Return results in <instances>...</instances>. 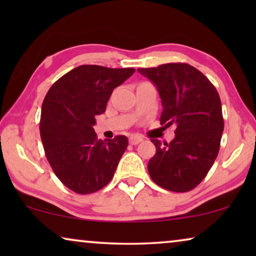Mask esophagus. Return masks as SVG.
I'll use <instances>...</instances> for the list:
<instances>
[{
  "label": "esophagus",
  "mask_w": 256,
  "mask_h": 256,
  "mask_svg": "<svg viewBox=\"0 0 256 256\" xmlns=\"http://www.w3.org/2000/svg\"><path fill=\"white\" fill-rule=\"evenodd\" d=\"M142 141H143V138H140V136H132V138H129V143L132 146L138 144V143H141Z\"/></svg>",
  "instance_id": "1"
}]
</instances>
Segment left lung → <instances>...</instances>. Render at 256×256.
I'll return each mask as SVG.
<instances>
[{"label": "left lung", "instance_id": "obj_1", "mask_svg": "<svg viewBox=\"0 0 256 256\" xmlns=\"http://www.w3.org/2000/svg\"><path fill=\"white\" fill-rule=\"evenodd\" d=\"M138 71L158 90L160 124L177 127L169 143L152 140L156 154L148 163L150 177L169 191H190L204 180L218 156L224 132L219 94L200 71L185 62Z\"/></svg>", "mask_w": 256, "mask_h": 256}]
</instances>
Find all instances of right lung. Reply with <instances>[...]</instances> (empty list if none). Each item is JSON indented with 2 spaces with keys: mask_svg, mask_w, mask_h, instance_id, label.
<instances>
[{
  "mask_svg": "<svg viewBox=\"0 0 256 256\" xmlns=\"http://www.w3.org/2000/svg\"><path fill=\"white\" fill-rule=\"evenodd\" d=\"M134 68L80 65L59 78L42 104L40 138L59 180L80 194L99 191L114 176L128 146L127 136L98 140L93 126L104 113L114 88Z\"/></svg>",
  "mask_w": 256,
  "mask_h": 256,
  "instance_id": "1",
  "label": "right lung"
}]
</instances>
